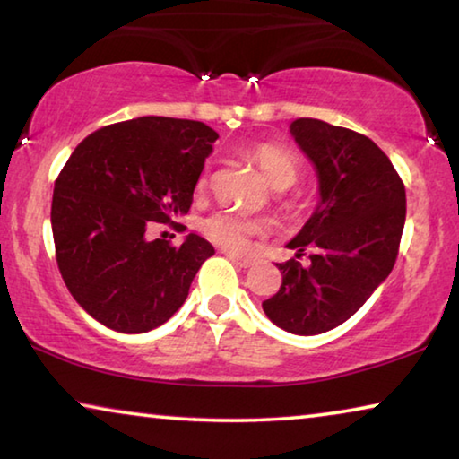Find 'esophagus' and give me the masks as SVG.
<instances>
[{
    "label": "esophagus",
    "mask_w": 459,
    "mask_h": 459,
    "mask_svg": "<svg viewBox=\"0 0 459 459\" xmlns=\"http://www.w3.org/2000/svg\"><path fill=\"white\" fill-rule=\"evenodd\" d=\"M227 257L235 263L237 267H240V269H247V267H251L253 263H255V259L253 257H247V255H235V253H227Z\"/></svg>",
    "instance_id": "esophagus-1"
}]
</instances>
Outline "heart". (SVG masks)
Listing matches in <instances>:
<instances>
[{
  "label": "heart",
  "instance_id": "heart-1",
  "mask_svg": "<svg viewBox=\"0 0 459 459\" xmlns=\"http://www.w3.org/2000/svg\"><path fill=\"white\" fill-rule=\"evenodd\" d=\"M251 155L255 164L261 168V172L265 174L267 180L273 184L275 188H287V186H291L298 180V160H295L293 153L283 150V147L273 143H263L259 147H255ZM200 186H206V178H202ZM200 229L214 245L227 248V251L232 253L245 251L253 237H259L265 232L263 222L247 219V216L232 211H216L212 214H208L206 219L202 221Z\"/></svg>",
  "mask_w": 459,
  "mask_h": 459
}]
</instances>
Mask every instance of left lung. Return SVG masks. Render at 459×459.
<instances>
[{"label": "left lung", "mask_w": 459, "mask_h": 459, "mask_svg": "<svg viewBox=\"0 0 459 459\" xmlns=\"http://www.w3.org/2000/svg\"><path fill=\"white\" fill-rule=\"evenodd\" d=\"M291 135L316 166L320 204L290 248L312 264L277 263L283 281L263 301L271 322L299 336L344 324L385 281L399 255L407 198L386 153L352 129L320 119H295Z\"/></svg>", "instance_id": "8db88e82"}]
</instances>
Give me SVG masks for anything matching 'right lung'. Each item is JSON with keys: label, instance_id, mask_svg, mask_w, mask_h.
<instances>
[{"label": "right lung", "instance_id": "add662e5", "mask_svg": "<svg viewBox=\"0 0 459 459\" xmlns=\"http://www.w3.org/2000/svg\"><path fill=\"white\" fill-rule=\"evenodd\" d=\"M216 139L200 121L150 115L97 129L60 169L50 212L60 275L107 328L142 333L168 322L214 255L194 232L174 247L145 230L190 211Z\"/></svg>", "mask_w": 459, "mask_h": 459}]
</instances>
